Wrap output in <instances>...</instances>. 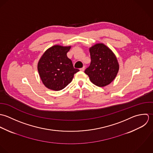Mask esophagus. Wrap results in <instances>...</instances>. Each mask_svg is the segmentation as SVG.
Returning a JSON list of instances; mask_svg holds the SVG:
<instances>
[{"mask_svg": "<svg viewBox=\"0 0 153 153\" xmlns=\"http://www.w3.org/2000/svg\"><path fill=\"white\" fill-rule=\"evenodd\" d=\"M85 67L84 66V67H83L82 68H80V71H83L85 70Z\"/></svg>", "mask_w": 153, "mask_h": 153, "instance_id": "1", "label": "esophagus"}]
</instances>
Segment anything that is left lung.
Instances as JSON below:
<instances>
[{
    "label": "left lung",
    "mask_w": 153,
    "mask_h": 153,
    "mask_svg": "<svg viewBox=\"0 0 153 153\" xmlns=\"http://www.w3.org/2000/svg\"><path fill=\"white\" fill-rule=\"evenodd\" d=\"M89 51L91 62L85 73L97 86L103 87L110 84L119 70V64L115 54L103 44L93 45Z\"/></svg>",
    "instance_id": "8db88e82"
}]
</instances>
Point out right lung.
Wrapping results in <instances>:
<instances>
[{
  "label": "right lung",
  "instance_id": "1",
  "mask_svg": "<svg viewBox=\"0 0 153 153\" xmlns=\"http://www.w3.org/2000/svg\"><path fill=\"white\" fill-rule=\"evenodd\" d=\"M71 47L54 45L42 55L38 64V71L44 85L51 90L59 91L65 88L79 71L74 68L67 56Z\"/></svg>",
  "mask_w": 153,
  "mask_h": 153
}]
</instances>
